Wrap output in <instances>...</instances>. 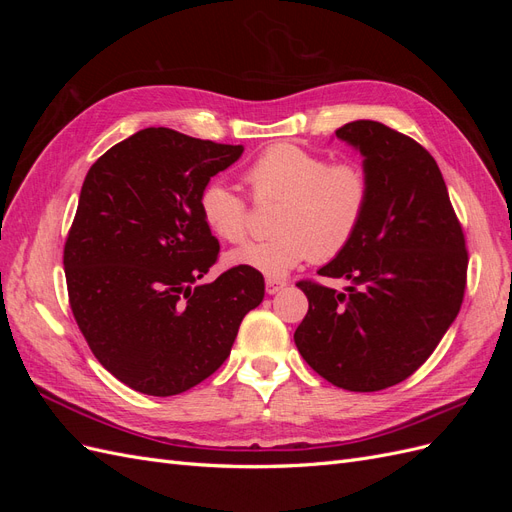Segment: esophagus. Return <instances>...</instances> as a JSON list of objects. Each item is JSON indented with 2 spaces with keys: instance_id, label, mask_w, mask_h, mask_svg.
Returning <instances> with one entry per match:
<instances>
[{
  "instance_id": "1",
  "label": "esophagus",
  "mask_w": 512,
  "mask_h": 512,
  "mask_svg": "<svg viewBox=\"0 0 512 512\" xmlns=\"http://www.w3.org/2000/svg\"><path fill=\"white\" fill-rule=\"evenodd\" d=\"M284 286H286V282L284 280H275V277H267V282H265V288H267L269 294H275L277 290H282Z\"/></svg>"
}]
</instances>
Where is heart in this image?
<instances>
[{"label": "heart", "mask_w": 512, "mask_h": 512, "mask_svg": "<svg viewBox=\"0 0 512 512\" xmlns=\"http://www.w3.org/2000/svg\"><path fill=\"white\" fill-rule=\"evenodd\" d=\"M245 183L256 203H280L267 241L226 254L230 267L282 277L305 260H331L359 232L371 200V179L359 160H335L299 145L265 149L247 166ZM198 211L215 237L237 243L247 235L250 209L224 181H209Z\"/></svg>", "instance_id": "heart-1"}]
</instances>
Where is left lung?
Segmentation results:
<instances>
[{
	"label": "left lung",
	"instance_id": "1",
	"mask_svg": "<svg viewBox=\"0 0 512 512\" xmlns=\"http://www.w3.org/2000/svg\"><path fill=\"white\" fill-rule=\"evenodd\" d=\"M335 134L363 153L371 200L352 243L318 271L350 286L297 282L309 309L294 344L324 380L371 393L410 378L440 344L466 292L468 247L423 145L369 119Z\"/></svg>",
	"mask_w": 512,
	"mask_h": 512
}]
</instances>
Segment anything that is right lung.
<instances>
[{
  "label": "right lung",
  "mask_w": 512,
  "mask_h": 512,
  "mask_svg": "<svg viewBox=\"0 0 512 512\" xmlns=\"http://www.w3.org/2000/svg\"><path fill=\"white\" fill-rule=\"evenodd\" d=\"M241 153L145 128L83 181L64 247L70 307L100 365L138 393L170 397L207 380L265 297L262 273L250 269L198 284L220 254L198 196Z\"/></svg>",
  "instance_id": "1"
}]
</instances>
